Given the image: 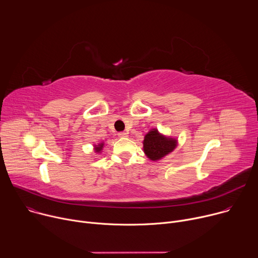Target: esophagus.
<instances>
[{"label":"esophagus","mask_w":258,"mask_h":258,"mask_svg":"<svg viewBox=\"0 0 258 258\" xmlns=\"http://www.w3.org/2000/svg\"><path fill=\"white\" fill-rule=\"evenodd\" d=\"M118 137H119V138H126V137H127V133H124V132L118 133Z\"/></svg>","instance_id":"esophagus-1"}]
</instances>
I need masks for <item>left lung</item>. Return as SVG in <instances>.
Masks as SVG:
<instances>
[{
    "label": "left lung",
    "mask_w": 258,
    "mask_h": 258,
    "mask_svg": "<svg viewBox=\"0 0 258 258\" xmlns=\"http://www.w3.org/2000/svg\"><path fill=\"white\" fill-rule=\"evenodd\" d=\"M177 146V139L165 136L157 128H152L147 133L143 141L145 155L152 161H159L170 154Z\"/></svg>",
    "instance_id": "obj_1"
}]
</instances>
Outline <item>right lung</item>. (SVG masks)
Listing matches in <instances>:
<instances>
[{
  "label": "right lung",
  "mask_w": 258,
  "mask_h": 258,
  "mask_svg": "<svg viewBox=\"0 0 258 258\" xmlns=\"http://www.w3.org/2000/svg\"><path fill=\"white\" fill-rule=\"evenodd\" d=\"M103 148H104V142L99 143L98 145H94V151H95L97 154H101Z\"/></svg>",
  "instance_id": "1"
}]
</instances>
